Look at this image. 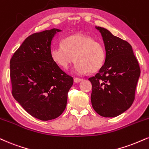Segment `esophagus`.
I'll return each mask as SVG.
<instances>
[{"mask_svg":"<svg viewBox=\"0 0 149 149\" xmlns=\"http://www.w3.org/2000/svg\"><path fill=\"white\" fill-rule=\"evenodd\" d=\"M82 80V78H74V82H80Z\"/></svg>","mask_w":149,"mask_h":149,"instance_id":"34e87169","label":"esophagus"}]
</instances>
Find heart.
<instances>
[{
	"label": "heart",
	"instance_id": "heart-1",
	"mask_svg": "<svg viewBox=\"0 0 149 149\" xmlns=\"http://www.w3.org/2000/svg\"><path fill=\"white\" fill-rule=\"evenodd\" d=\"M51 56L55 64L63 69L76 61L75 72L78 74L96 73L103 66L106 51L103 44L89 35H73L62 41V46H54Z\"/></svg>",
	"mask_w": 149,
	"mask_h": 149
}]
</instances>
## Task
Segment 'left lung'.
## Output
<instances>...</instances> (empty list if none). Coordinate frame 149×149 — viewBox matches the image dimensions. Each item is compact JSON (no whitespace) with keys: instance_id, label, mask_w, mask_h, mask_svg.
<instances>
[{"instance_id":"8db88e82","label":"left lung","mask_w":149,"mask_h":149,"mask_svg":"<svg viewBox=\"0 0 149 149\" xmlns=\"http://www.w3.org/2000/svg\"><path fill=\"white\" fill-rule=\"evenodd\" d=\"M101 34L106 59L92 82L91 101L94 110L104 117H114L132 105L140 75V67L132 46L109 30L96 27Z\"/></svg>"}]
</instances>
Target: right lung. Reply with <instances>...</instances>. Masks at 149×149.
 Here are the masks:
<instances>
[{
    "instance_id": "1",
    "label": "right lung",
    "mask_w": 149,
    "mask_h": 149,
    "mask_svg": "<svg viewBox=\"0 0 149 149\" xmlns=\"http://www.w3.org/2000/svg\"><path fill=\"white\" fill-rule=\"evenodd\" d=\"M60 31L53 28L30 35L10 60L12 96L28 114L42 121L62 114L73 83V77L51 56V41Z\"/></svg>"
}]
</instances>
